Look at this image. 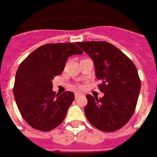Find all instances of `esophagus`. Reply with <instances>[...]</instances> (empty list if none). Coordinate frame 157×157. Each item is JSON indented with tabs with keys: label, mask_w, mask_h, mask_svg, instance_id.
<instances>
[{
	"label": "esophagus",
	"mask_w": 157,
	"mask_h": 157,
	"mask_svg": "<svg viewBox=\"0 0 157 157\" xmlns=\"http://www.w3.org/2000/svg\"><path fill=\"white\" fill-rule=\"evenodd\" d=\"M81 95H82V94H80V93H75V94H74V96H75V99L79 98Z\"/></svg>",
	"instance_id": "obj_1"
}]
</instances>
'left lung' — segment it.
Here are the masks:
<instances>
[{
    "instance_id": "left-lung-1",
    "label": "left lung",
    "mask_w": 157,
    "mask_h": 157,
    "mask_svg": "<svg viewBox=\"0 0 157 157\" xmlns=\"http://www.w3.org/2000/svg\"><path fill=\"white\" fill-rule=\"evenodd\" d=\"M94 61L96 78L101 81L98 99L87 94L85 116L104 132L120 129L133 116L140 90V79L134 63L124 53L105 41L77 42Z\"/></svg>"
}]
</instances>
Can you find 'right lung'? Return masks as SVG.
Segmentation results:
<instances>
[{
	"label": "right lung",
	"instance_id": "1",
	"mask_svg": "<svg viewBox=\"0 0 157 157\" xmlns=\"http://www.w3.org/2000/svg\"><path fill=\"white\" fill-rule=\"evenodd\" d=\"M83 52L73 43L46 44L34 50L17 68L13 87L17 105L34 129L51 131L63 123L74 94H56L52 80L63 73L67 58Z\"/></svg>",
	"mask_w": 157,
	"mask_h": 157
}]
</instances>
